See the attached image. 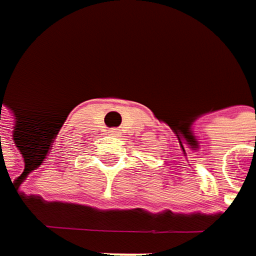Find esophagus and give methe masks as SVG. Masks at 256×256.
<instances>
[{
  "mask_svg": "<svg viewBox=\"0 0 256 256\" xmlns=\"http://www.w3.org/2000/svg\"><path fill=\"white\" fill-rule=\"evenodd\" d=\"M106 134H110V136H118L120 132H118V128H110V130L106 132Z\"/></svg>",
  "mask_w": 256,
  "mask_h": 256,
  "instance_id": "obj_1",
  "label": "esophagus"
}]
</instances>
